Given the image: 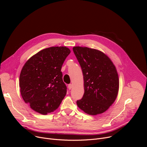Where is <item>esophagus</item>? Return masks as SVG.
<instances>
[{"mask_svg": "<svg viewBox=\"0 0 147 147\" xmlns=\"http://www.w3.org/2000/svg\"><path fill=\"white\" fill-rule=\"evenodd\" d=\"M71 88H72V84H70L68 85V88H69V90H71Z\"/></svg>", "mask_w": 147, "mask_h": 147, "instance_id": "esophagus-1", "label": "esophagus"}]
</instances>
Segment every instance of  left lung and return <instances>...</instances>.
I'll return each instance as SVG.
<instances>
[{
  "instance_id": "obj_1",
  "label": "left lung",
  "mask_w": 147,
  "mask_h": 147,
  "mask_svg": "<svg viewBox=\"0 0 147 147\" xmlns=\"http://www.w3.org/2000/svg\"><path fill=\"white\" fill-rule=\"evenodd\" d=\"M74 53L81 67L84 94L77 100V106L85 113L96 115L105 112L115 100L119 82L115 66L102 52L76 47Z\"/></svg>"
}]
</instances>
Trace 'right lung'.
Segmentation results:
<instances>
[{
    "mask_svg": "<svg viewBox=\"0 0 147 147\" xmlns=\"http://www.w3.org/2000/svg\"><path fill=\"white\" fill-rule=\"evenodd\" d=\"M65 47H51L32 56L21 71L19 86L22 98L36 112L55 111L67 92L61 66L70 54Z\"/></svg>",
    "mask_w": 147,
    "mask_h": 147,
    "instance_id": "obj_1",
    "label": "right lung"
}]
</instances>
